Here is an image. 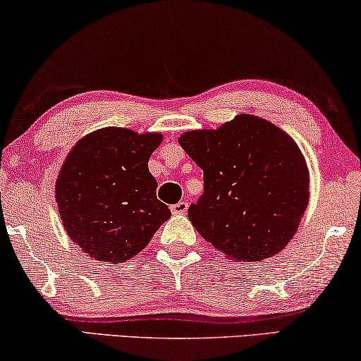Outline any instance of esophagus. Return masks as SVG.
<instances>
[{
    "label": "esophagus",
    "instance_id": "1",
    "mask_svg": "<svg viewBox=\"0 0 361 361\" xmlns=\"http://www.w3.org/2000/svg\"><path fill=\"white\" fill-rule=\"evenodd\" d=\"M170 209H171V212H173V214H186V212H188V202L180 201V202H176V204L170 206Z\"/></svg>",
    "mask_w": 361,
    "mask_h": 361
}]
</instances>
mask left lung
Segmentation results:
<instances>
[{
	"label": "left lung",
	"instance_id": "8db88e82",
	"mask_svg": "<svg viewBox=\"0 0 361 361\" xmlns=\"http://www.w3.org/2000/svg\"><path fill=\"white\" fill-rule=\"evenodd\" d=\"M178 142L204 173V192L188 209L195 229L233 260L281 252L309 202V171L296 142L252 114L214 130H188Z\"/></svg>",
	"mask_w": 361,
	"mask_h": 361
}]
</instances>
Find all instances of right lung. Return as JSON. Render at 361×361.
I'll use <instances>...</instances> for the list:
<instances>
[{
    "label": "right lung",
    "mask_w": 361,
    "mask_h": 361,
    "mask_svg": "<svg viewBox=\"0 0 361 361\" xmlns=\"http://www.w3.org/2000/svg\"><path fill=\"white\" fill-rule=\"evenodd\" d=\"M161 140L159 132L104 128L78 140L65 159L55 201L68 237L94 260L128 262L170 219L149 171Z\"/></svg>",
    "instance_id": "obj_1"
}]
</instances>
